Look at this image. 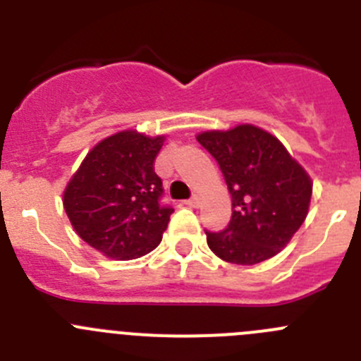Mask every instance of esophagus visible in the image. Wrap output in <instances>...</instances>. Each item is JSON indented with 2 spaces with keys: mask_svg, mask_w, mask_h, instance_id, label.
I'll use <instances>...</instances> for the list:
<instances>
[{
  "mask_svg": "<svg viewBox=\"0 0 361 361\" xmlns=\"http://www.w3.org/2000/svg\"><path fill=\"white\" fill-rule=\"evenodd\" d=\"M184 204H186V206H190V208H199L200 199L197 195H193V197H191V199H188Z\"/></svg>",
  "mask_w": 361,
  "mask_h": 361,
  "instance_id": "obj_1",
  "label": "esophagus"
}]
</instances>
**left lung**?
Here are the masks:
<instances>
[{"label":"left lung","instance_id":"obj_1","mask_svg":"<svg viewBox=\"0 0 361 361\" xmlns=\"http://www.w3.org/2000/svg\"><path fill=\"white\" fill-rule=\"evenodd\" d=\"M212 153L231 193L233 213L224 231H206L219 258L253 266L275 257L304 224L312 183L286 146L266 130L238 124L197 135Z\"/></svg>","mask_w":361,"mask_h":361}]
</instances>
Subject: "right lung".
I'll return each instance as SVG.
<instances>
[{"mask_svg":"<svg viewBox=\"0 0 361 361\" xmlns=\"http://www.w3.org/2000/svg\"><path fill=\"white\" fill-rule=\"evenodd\" d=\"M164 135L123 130L86 153L63 193L72 228L99 253L116 260L145 257L161 244L173 209L162 206L153 168Z\"/></svg>","mask_w":361,"mask_h":361,"instance_id":"obj_1","label":"right lung"}]
</instances>
